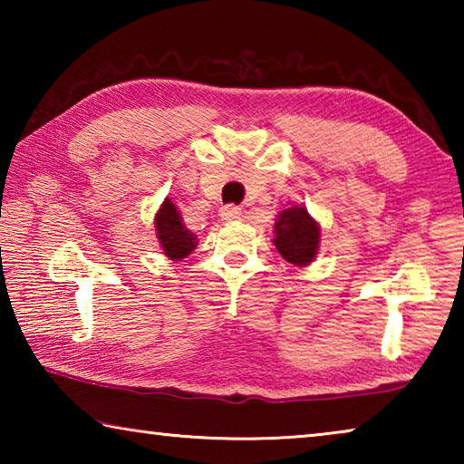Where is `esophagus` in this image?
Listing matches in <instances>:
<instances>
[{"label": "esophagus", "mask_w": 464, "mask_h": 464, "mask_svg": "<svg viewBox=\"0 0 464 464\" xmlns=\"http://www.w3.org/2000/svg\"><path fill=\"white\" fill-rule=\"evenodd\" d=\"M241 215V208L239 207H225L221 208V218L223 221H235V218H239Z\"/></svg>", "instance_id": "34e87169"}]
</instances>
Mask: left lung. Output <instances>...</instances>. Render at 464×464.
Here are the masks:
<instances>
[{"label":"left lung","instance_id":"1","mask_svg":"<svg viewBox=\"0 0 464 464\" xmlns=\"http://www.w3.org/2000/svg\"><path fill=\"white\" fill-rule=\"evenodd\" d=\"M274 246L293 266H309L319 254L321 227L304 204L280 210L274 221Z\"/></svg>","mask_w":464,"mask_h":464}]
</instances>
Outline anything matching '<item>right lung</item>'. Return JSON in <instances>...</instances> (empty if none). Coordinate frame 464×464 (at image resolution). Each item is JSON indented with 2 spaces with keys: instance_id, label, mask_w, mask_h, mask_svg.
Here are the masks:
<instances>
[{
  "instance_id": "add662e5",
  "label": "right lung",
  "mask_w": 464,
  "mask_h": 464,
  "mask_svg": "<svg viewBox=\"0 0 464 464\" xmlns=\"http://www.w3.org/2000/svg\"><path fill=\"white\" fill-rule=\"evenodd\" d=\"M153 223L155 235L157 239H160V246L168 260H184V257L190 256L196 246H198V239H196V235L190 229H186L182 213H179L171 198H166L161 202L160 210L155 213Z\"/></svg>"
}]
</instances>
